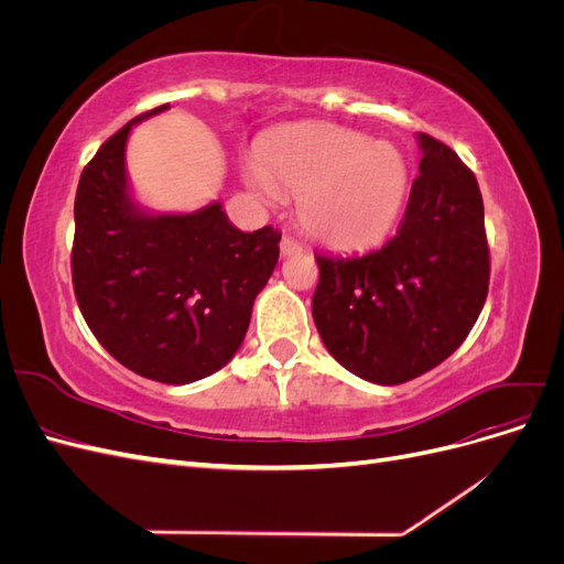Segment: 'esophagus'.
<instances>
[{
	"instance_id": "34e87169",
	"label": "esophagus",
	"mask_w": 564,
	"mask_h": 564,
	"mask_svg": "<svg viewBox=\"0 0 564 564\" xmlns=\"http://www.w3.org/2000/svg\"><path fill=\"white\" fill-rule=\"evenodd\" d=\"M299 251H303V247L296 242V240H292V237H282L280 240V253L282 256H292V253H299Z\"/></svg>"
}]
</instances>
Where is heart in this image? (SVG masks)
Here are the masks:
<instances>
[{
	"mask_svg": "<svg viewBox=\"0 0 564 564\" xmlns=\"http://www.w3.org/2000/svg\"><path fill=\"white\" fill-rule=\"evenodd\" d=\"M247 178L265 202L299 197L301 228L334 251L381 245L409 195V162L395 145L336 124L268 133Z\"/></svg>",
	"mask_w": 564,
	"mask_h": 564,
	"instance_id": "obj_1",
	"label": "heart"
}]
</instances>
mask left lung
Here are the masks:
<instances>
[{"instance_id":"1","label":"left lung","mask_w":564,"mask_h":564,"mask_svg":"<svg viewBox=\"0 0 564 564\" xmlns=\"http://www.w3.org/2000/svg\"><path fill=\"white\" fill-rule=\"evenodd\" d=\"M398 235L365 256H315L313 319L355 377L398 386L464 344L489 289L482 195L456 152L429 133Z\"/></svg>"}]
</instances>
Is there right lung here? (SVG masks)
<instances>
[{"label":"right lung","mask_w":564,"mask_h":564,"mask_svg":"<svg viewBox=\"0 0 564 564\" xmlns=\"http://www.w3.org/2000/svg\"><path fill=\"white\" fill-rule=\"evenodd\" d=\"M131 119L84 166L75 197L73 284L89 329L139 377L183 386L240 350L253 301L278 265L282 235L237 230L224 204L155 214L127 176Z\"/></svg>","instance_id":"add662e5"}]
</instances>
